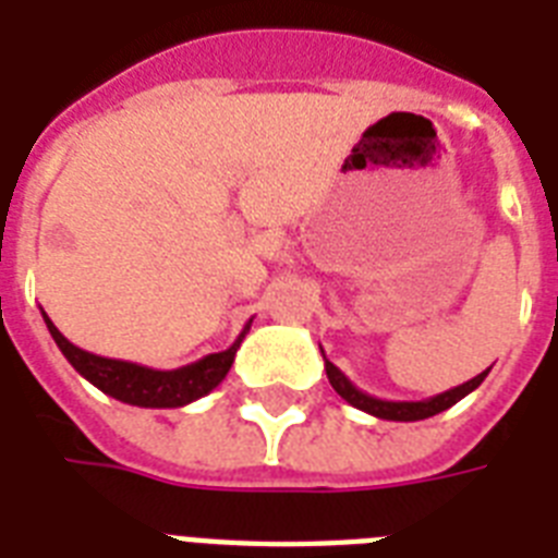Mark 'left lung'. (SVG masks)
<instances>
[{
  "label": "left lung",
  "mask_w": 558,
  "mask_h": 558,
  "mask_svg": "<svg viewBox=\"0 0 558 558\" xmlns=\"http://www.w3.org/2000/svg\"><path fill=\"white\" fill-rule=\"evenodd\" d=\"M322 356H324V350H322ZM324 371H327V379H330V385L336 388V393H339L341 399H348L350 405L359 408V411H365V414L371 416H379V420H393V423H416V420H428V416L440 414V411L451 408L463 397H469V393H472V390L486 379L489 367H486L484 373H477L475 379L458 385V388L442 390V393H437V397L416 399V402H393V399L371 397V393H365V390H359L356 385H353V381L339 371V367L332 365L327 356H324Z\"/></svg>",
  "instance_id": "left-lung-1"
}]
</instances>
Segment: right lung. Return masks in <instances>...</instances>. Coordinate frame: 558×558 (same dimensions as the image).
Wrapping results in <instances>:
<instances>
[{"mask_svg":"<svg viewBox=\"0 0 558 558\" xmlns=\"http://www.w3.org/2000/svg\"><path fill=\"white\" fill-rule=\"evenodd\" d=\"M43 318H46L48 332L57 341L60 353L69 359V365L81 373L83 379H89L107 397L121 399L126 405L138 408H182L210 393L219 381L226 379V373L231 371L236 350H240L245 332L252 327V318H248V324L236 336L234 344L222 350V353H210V356L191 362L185 367H177V371H156V367L135 365V362L95 356L89 350H81L77 344L65 339L46 313H43Z\"/></svg>","mask_w":558,"mask_h":558,"instance_id":"add662e5","label":"right lung"}]
</instances>
